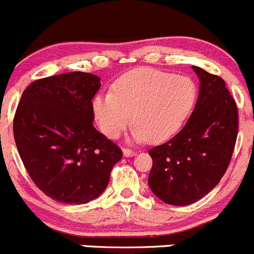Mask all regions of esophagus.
<instances>
[{"instance_id":"34e87169","label":"esophagus","mask_w":254,"mask_h":254,"mask_svg":"<svg viewBox=\"0 0 254 254\" xmlns=\"http://www.w3.org/2000/svg\"><path fill=\"white\" fill-rule=\"evenodd\" d=\"M137 154V152H134V150H130V149H124V155L125 157H133V155Z\"/></svg>"}]
</instances>
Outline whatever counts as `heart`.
I'll return each mask as SVG.
<instances>
[{"mask_svg":"<svg viewBox=\"0 0 254 254\" xmlns=\"http://www.w3.org/2000/svg\"><path fill=\"white\" fill-rule=\"evenodd\" d=\"M197 87L190 77L152 67H139L122 75L112 92H100L92 100V112L100 129L115 139L130 122L129 140L163 142L179 132L194 110Z\"/></svg>","mask_w":254,"mask_h":254,"instance_id":"1","label":"heart"}]
</instances>
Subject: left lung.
<instances>
[{
	"mask_svg": "<svg viewBox=\"0 0 254 254\" xmlns=\"http://www.w3.org/2000/svg\"><path fill=\"white\" fill-rule=\"evenodd\" d=\"M200 81L191 116L177 135L149 150L148 185L165 204L196 202L220 183L238 132L237 106L221 77L192 66Z\"/></svg>",
	"mask_w": 254,
	"mask_h": 254,
	"instance_id": "1",
	"label": "left lung"
}]
</instances>
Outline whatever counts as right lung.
<instances>
[{
	"mask_svg": "<svg viewBox=\"0 0 254 254\" xmlns=\"http://www.w3.org/2000/svg\"><path fill=\"white\" fill-rule=\"evenodd\" d=\"M100 77L74 71L44 77L23 91L13 121L19 157L53 200L87 204L109 185L122 152L94 127Z\"/></svg>",
	"mask_w": 254,
	"mask_h": 254,
	"instance_id": "add662e5",
	"label": "right lung"
}]
</instances>
